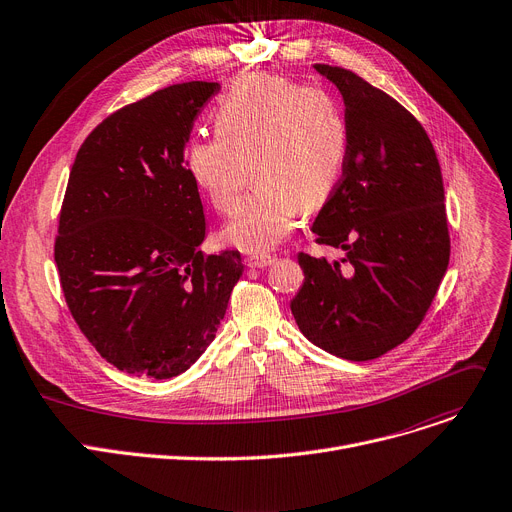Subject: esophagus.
Segmentation results:
<instances>
[{
    "label": "esophagus",
    "mask_w": 512,
    "mask_h": 512,
    "mask_svg": "<svg viewBox=\"0 0 512 512\" xmlns=\"http://www.w3.org/2000/svg\"><path fill=\"white\" fill-rule=\"evenodd\" d=\"M276 261V257L274 255H251L249 259H247V265L249 267H267V265H271Z\"/></svg>",
    "instance_id": "34e87169"
}]
</instances>
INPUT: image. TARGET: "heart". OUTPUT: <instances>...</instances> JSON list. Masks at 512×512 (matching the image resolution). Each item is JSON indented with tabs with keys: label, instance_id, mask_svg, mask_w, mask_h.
<instances>
[{
	"label": "heart",
	"instance_id": "heart-1",
	"mask_svg": "<svg viewBox=\"0 0 512 512\" xmlns=\"http://www.w3.org/2000/svg\"><path fill=\"white\" fill-rule=\"evenodd\" d=\"M212 121L216 135L185 146L187 175L216 210L230 212L249 166L255 187L224 236L245 253H267L292 232L300 208L315 210L331 195L348 146L344 115L321 88L255 74L218 100Z\"/></svg>",
	"mask_w": 512,
	"mask_h": 512
}]
</instances>
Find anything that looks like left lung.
I'll return each mask as SVG.
<instances>
[{
  "label": "left lung",
  "instance_id": "left-lung-1",
  "mask_svg": "<svg viewBox=\"0 0 512 512\" xmlns=\"http://www.w3.org/2000/svg\"><path fill=\"white\" fill-rule=\"evenodd\" d=\"M315 70L342 92L348 146L313 232L346 257L329 263L300 253L304 284L290 309L309 342L364 362L418 329L445 278V187L428 133L410 111L344 67Z\"/></svg>",
  "mask_w": 512,
  "mask_h": 512
}]
</instances>
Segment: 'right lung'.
Returning <instances> with one entry per match:
<instances>
[{
	"label": "right lung",
	"mask_w": 512,
	"mask_h": 512,
	"mask_svg": "<svg viewBox=\"0 0 512 512\" xmlns=\"http://www.w3.org/2000/svg\"><path fill=\"white\" fill-rule=\"evenodd\" d=\"M218 82L158 90L102 121L76 154L55 263L70 313L123 372L173 379L214 342L243 276L238 251L203 255L206 216L185 146Z\"/></svg>",
	"instance_id": "obj_1"
}]
</instances>
